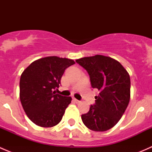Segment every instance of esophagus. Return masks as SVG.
Returning <instances> with one entry per match:
<instances>
[{
	"label": "esophagus",
	"mask_w": 152,
	"mask_h": 152,
	"mask_svg": "<svg viewBox=\"0 0 152 152\" xmlns=\"http://www.w3.org/2000/svg\"><path fill=\"white\" fill-rule=\"evenodd\" d=\"M73 101H74V102H76V103H79V102H80V101L77 100V99H75V98H74V99H73Z\"/></svg>",
	"instance_id": "obj_1"
}]
</instances>
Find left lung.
Listing matches in <instances>:
<instances>
[{
    "instance_id": "1",
    "label": "left lung",
    "mask_w": 152,
    "mask_h": 152,
    "mask_svg": "<svg viewBox=\"0 0 152 152\" xmlns=\"http://www.w3.org/2000/svg\"><path fill=\"white\" fill-rule=\"evenodd\" d=\"M90 76L93 88L99 90L82 120L86 126L95 132H105L120 121L130 100V77L123 65L115 59L103 55H95L76 59Z\"/></svg>"
}]
</instances>
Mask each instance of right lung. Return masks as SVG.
<instances>
[{
	"instance_id": "obj_1",
	"label": "right lung",
	"mask_w": 152,
	"mask_h": 152,
	"mask_svg": "<svg viewBox=\"0 0 152 152\" xmlns=\"http://www.w3.org/2000/svg\"><path fill=\"white\" fill-rule=\"evenodd\" d=\"M73 59L46 56L35 60L22 73L20 99L26 114L36 125L52 127L61 121L71 97L55 94L65 69Z\"/></svg>"
}]
</instances>
